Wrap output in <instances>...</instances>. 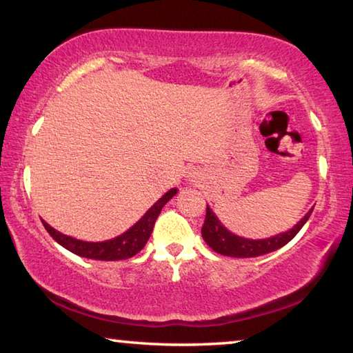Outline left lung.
I'll return each mask as SVG.
<instances>
[{"label":"left lung","instance_id":"1","mask_svg":"<svg viewBox=\"0 0 353 353\" xmlns=\"http://www.w3.org/2000/svg\"><path fill=\"white\" fill-rule=\"evenodd\" d=\"M313 210H310L305 216H303L299 223L292 227L291 230L285 232L276 236L266 238V240H248V238L236 236L225 229V227L219 223L218 218L214 216L213 212L207 207L205 212V221L202 224V238L210 246L214 252L227 256H238V259H248V256H259L270 254L272 250H277L286 243H290L294 238L299 230L302 229L303 224L307 223L310 214Z\"/></svg>","mask_w":353,"mask_h":353}]
</instances>
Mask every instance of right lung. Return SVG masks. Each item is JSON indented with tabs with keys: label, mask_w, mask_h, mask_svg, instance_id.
I'll list each match as a JSON object with an SVG mask.
<instances>
[{
	"label": "right lung",
	"mask_w": 353,
	"mask_h": 353,
	"mask_svg": "<svg viewBox=\"0 0 353 353\" xmlns=\"http://www.w3.org/2000/svg\"><path fill=\"white\" fill-rule=\"evenodd\" d=\"M176 193H177L176 188L170 190L168 193L163 194L162 198L149 208V210L145 213V216H143L134 227H130V229L128 232H124L123 235L103 243H88V241L76 240V238L62 235L61 232L52 229V227L50 224H46L45 221H41V223H43L48 234L54 238L61 246L68 249L70 252H73L76 255L85 256V259L105 260V261L126 260V259H130V256H134L135 254H139L140 250L145 248L149 236L152 234L155 219H157L160 210H162V207Z\"/></svg>",
	"instance_id": "right-lung-1"
}]
</instances>
